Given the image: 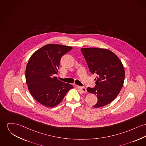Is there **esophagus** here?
<instances>
[{
    "mask_svg": "<svg viewBox=\"0 0 146 146\" xmlns=\"http://www.w3.org/2000/svg\"><path fill=\"white\" fill-rule=\"evenodd\" d=\"M77 88H78V89L79 90V91H80L81 92H86V88H85V87H81V86H78Z\"/></svg>",
    "mask_w": 146,
    "mask_h": 146,
    "instance_id": "34e87169",
    "label": "esophagus"
}]
</instances>
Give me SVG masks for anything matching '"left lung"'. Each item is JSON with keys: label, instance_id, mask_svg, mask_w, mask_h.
I'll use <instances>...</instances> for the list:
<instances>
[{"label": "left lung", "instance_id": "obj_1", "mask_svg": "<svg viewBox=\"0 0 146 146\" xmlns=\"http://www.w3.org/2000/svg\"><path fill=\"white\" fill-rule=\"evenodd\" d=\"M90 71L97 74L96 85L88 88L90 93L96 95L97 102L95 108L102 107L111 102L119 93L125 80V69L121 60L112 51L100 48L81 49Z\"/></svg>", "mask_w": 146, "mask_h": 146}]
</instances>
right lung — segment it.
Masks as SVG:
<instances>
[{
    "label": "right lung",
    "mask_w": 146,
    "mask_h": 146,
    "mask_svg": "<svg viewBox=\"0 0 146 146\" xmlns=\"http://www.w3.org/2000/svg\"><path fill=\"white\" fill-rule=\"evenodd\" d=\"M72 49L71 46L48 44L30 57L25 70L26 82L31 95L40 104L54 107L73 88L54 76L58 74L62 56Z\"/></svg>",
    "instance_id": "obj_1"
}]
</instances>
